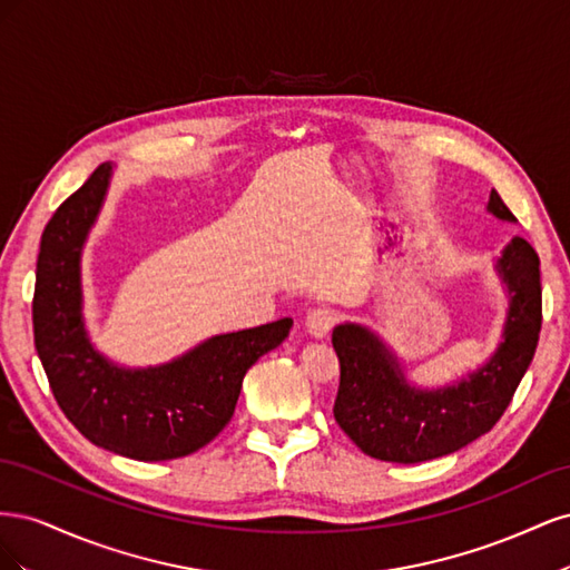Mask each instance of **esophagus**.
<instances>
[{
	"label": "esophagus",
	"instance_id": "1",
	"mask_svg": "<svg viewBox=\"0 0 570 570\" xmlns=\"http://www.w3.org/2000/svg\"><path fill=\"white\" fill-rule=\"evenodd\" d=\"M337 321H340V314L333 306H316L306 314V327L314 337H323L331 333Z\"/></svg>",
	"mask_w": 570,
	"mask_h": 570
}]
</instances>
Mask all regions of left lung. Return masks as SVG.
Wrapping results in <instances>:
<instances>
[{"mask_svg": "<svg viewBox=\"0 0 570 570\" xmlns=\"http://www.w3.org/2000/svg\"><path fill=\"white\" fill-rule=\"evenodd\" d=\"M488 209L497 218L515 220L494 189ZM499 273L511 295L504 340L485 366L452 387H409L394 356L366 327H335L340 387L333 413L361 452L381 461L421 463L461 450L502 419L538 350L540 256L523 237H513L499 258Z\"/></svg>", "mask_w": 570, "mask_h": 570, "instance_id": "obj_1", "label": "left lung"}]
</instances>
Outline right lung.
<instances>
[{"label": "right lung", "instance_id": "right-lung-1", "mask_svg": "<svg viewBox=\"0 0 570 570\" xmlns=\"http://www.w3.org/2000/svg\"><path fill=\"white\" fill-rule=\"evenodd\" d=\"M111 166L101 164L42 233L32 333L57 404L105 450L137 459H180L209 444L235 413L245 373L287 337L292 318L216 335L159 368L124 371L85 337L80 249L105 199Z\"/></svg>", "mask_w": 570, "mask_h": 570}]
</instances>
